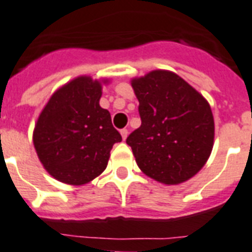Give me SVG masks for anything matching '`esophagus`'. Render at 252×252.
<instances>
[{
	"label": "esophagus",
	"mask_w": 252,
	"mask_h": 252,
	"mask_svg": "<svg viewBox=\"0 0 252 252\" xmlns=\"http://www.w3.org/2000/svg\"><path fill=\"white\" fill-rule=\"evenodd\" d=\"M127 135H128V131L126 130V128H122L121 130V136L124 140H126V138H127Z\"/></svg>",
	"instance_id": "34e87169"
}]
</instances>
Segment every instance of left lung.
Here are the masks:
<instances>
[{
    "instance_id": "1",
    "label": "left lung",
    "mask_w": 252,
    "mask_h": 252,
    "mask_svg": "<svg viewBox=\"0 0 252 252\" xmlns=\"http://www.w3.org/2000/svg\"><path fill=\"white\" fill-rule=\"evenodd\" d=\"M131 86L141 125L126 143L139 168L167 186L193 178L213 151L215 125L209 101L170 70H152L132 78Z\"/></svg>"
}]
</instances>
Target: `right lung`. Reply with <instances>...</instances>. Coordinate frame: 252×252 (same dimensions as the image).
<instances>
[{
    "label": "right lung",
    "instance_id": "1",
    "mask_svg": "<svg viewBox=\"0 0 252 252\" xmlns=\"http://www.w3.org/2000/svg\"><path fill=\"white\" fill-rule=\"evenodd\" d=\"M108 80L80 76L59 87L39 113L33 145L50 175L84 186L105 170L114 143L122 140L111 113L99 104Z\"/></svg>",
    "mask_w": 252,
    "mask_h": 252
}]
</instances>
